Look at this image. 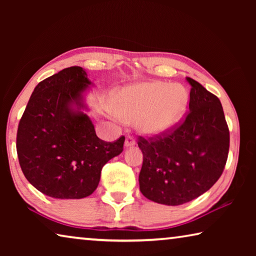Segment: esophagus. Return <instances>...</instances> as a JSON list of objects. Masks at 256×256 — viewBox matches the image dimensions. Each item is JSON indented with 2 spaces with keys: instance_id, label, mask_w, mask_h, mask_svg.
<instances>
[{
  "instance_id": "34e87169",
  "label": "esophagus",
  "mask_w": 256,
  "mask_h": 256,
  "mask_svg": "<svg viewBox=\"0 0 256 256\" xmlns=\"http://www.w3.org/2000/svg\"><path fill=\"white\" fill-rule=\"evenodd\" d=\"M136 144V140H134V138L132 136H128L126 138H125V146L126 148H130V146H133Z\"/></svg>"
}]
</instances>
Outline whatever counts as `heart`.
<instances>
[{
  "label": "heart",
  "mask_w": 256,
  "mask_h": 256,
  "mask_svg": "<svg viewBox=\"0 0 256 256\" xmlns=\"http://www.w3.org/2000/svg\"><path fill=\"white\" fill-rule=\"evenodd\" d=\"M188 102V94L184 86L150 81L118 90L112 97V110L123 120L138 122L144 133L162 134L180 123Z\"/></svg>",
  "instance_id": "1"
}]
</instances>
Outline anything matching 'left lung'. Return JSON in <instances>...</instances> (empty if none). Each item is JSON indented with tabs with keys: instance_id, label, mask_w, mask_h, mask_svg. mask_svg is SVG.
I'll list each match as a JSON object with an SVG mask.
<instances>
[{
	"instance_id": "left-lung-1",
	"label": "left lung",
	"mask_w": 256,
	"mask_h": 256,
	"mask_svg": "<svg viewBox=\"0 0 256 256\" xmlns=\"http://www.w3.org/2000/svg\"><path fill=\"white\" fill-rule=\"evenodd\" d=\"M192 86L188 112L170 131L138 138L144 154L140 190L149 200L180 206L214 185L226 166L229 128L219 98L186 78Z\"/></svg>"
}]
</instances>
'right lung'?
<instances>
[{
    "instance_id": "right-lung-1",
    "label": "right lung",
    "mask_w": 256,
    "mask_h": 256,
    "mask_svg": "<svg viewBox=\"0 0 256 256\" xmlns=\"http://www.w3.org/2000/svg\"><path fill=\"white\" fill-rule=\"evenodd\" d=\"M90 84L82 68H64L36 86L20 120V167L45 196H89L97 188L104 164L123 151L124 136L114 142L100 140L81 110L86 107L82 92Z\"/></svg>"
}]
</instances>
